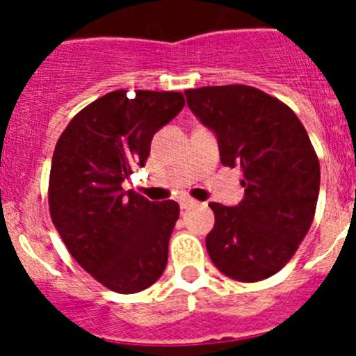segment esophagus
Returning <instances> with one entry per match:
<instances>
[{
	"label": "esophagus",
	"mask_w": 356,
	"mask_h": 356,
	"mask_svg": "<svg viewBox=\"0 0 356 356\" xmlns=\"http://www.w3.org/2000/svg\"><path fill=\"white\" fill-rule=\"evenodd\" d=\"M194 205H196V201H194L193 197H184V200L180 201V207L184 210L185 209H191V207H194Z\"/></svg>",
	"instance_id": "obj_1"
}]
</instances>
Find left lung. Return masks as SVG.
I'll list each match as a JSON object with an SVG mask.
<instances>
[{
    "instance_id": "1",
    "label": "left lung",
    "mask_w": 356,
    "mask_h": 356,
    "mask_svg": "<svg viewBox=\"0 0 356 356\" xmlns=\"http://www.w3.org/2000/svg\"><path fill=\"white\" fill-rule=\"evenodd\" d=\"M187 103L216 131L222 165H238L244 200L212 201L216 225L207 235L213 266L238 282H260L294 257L316 216L321 169L298 115L250 85L185 90Z\"/></svg>"
}]
</instances>
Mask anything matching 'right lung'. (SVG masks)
<instances>
[{"label":"right lung","instance_id":"right-lung-1","mask_svg":"<svg viewBox=\"0 0 356 356\" xmlns=\"http://www.w3.org/2000/svg\"><path fill=\"white\" fill-rule=\"evenodd\" d=\"M184 105L181 92L114 90L80 110L55 146L48 187L53 225L72 259L119 294L144 291L168 266L180 207L124 193L121 184L146 163L153 135Z\"/></svg>","mask_w":356,"mask_h":356}]
</instances>
